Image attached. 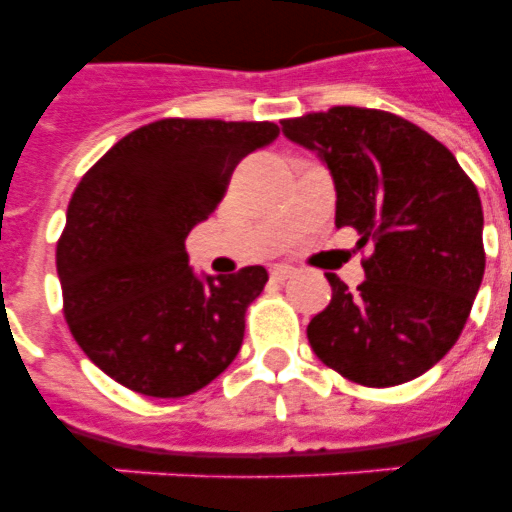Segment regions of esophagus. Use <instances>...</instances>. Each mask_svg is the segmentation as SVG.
Segmentation results:
<instances>
[{
    "label": "esophagus",
    "instance_id": "esophagus-1",
    "mask_svg": "<svg viewBox=\"0 0 512 512\" xmlns=\"http://www.w3.org/2000/svg\"><path fill=\"white\" fill-rule=\"evenodd\" d=\"M292 273H295V268H292V265H273L271 279L273 281H287Z\"/></svg>",
    "mask_w": 512,
    "mask_h": 512
}]
</instances>
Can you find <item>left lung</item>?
<instances>
[{"label":"left lung","instance_id":"8db88e82","mask_svg":"<svg viewBox=\"0 0 512 512\" xmlns=\"http://www.w3.org/2000/svg\"><path fill=\"white\" fill-rule=\"evenodd\" d=\"M335 180V225L372 241L366 281L335 273L332 303L308 324L313 353L342 377L390 388L452 350L484 279V209L473 180L433 135L388 111L335 106L281 122Z\"/></svg>","mask_w":512,"mask_h":512}]
</instances>
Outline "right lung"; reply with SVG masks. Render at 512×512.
Wrapping results in <instances>:
<instances>
[{
  "mask_svg": "<svg viewBox=\"0 0 512 512\" xmlns=\"http://www.w3.org/2000/svg\"><path fill=\"white\" fill-rule=\"evenodd\" d=\"M276 138L273 122L162 119L79 180L55 255L63 313L111 380L180 398L231 366L268 271L196 273L185 239L223 201L236 164Z\"/></svg>",
  "mask_w": 512,
  "mask_h": 512,
  "instance_id": "obj_1",
  "label": "right lung"
}]
</instances>
